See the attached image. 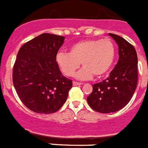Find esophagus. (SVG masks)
I'll use <instances>...</instances> for the list:
<instances>
[{
    "label": "esophagus",
    "instance_id": "obj_1",
    "mask_svg": "<svg viewBox=\"0 0 148 148\" xmlns=\"http://www.w3.org/2000/svg\"><path fill=\"white\" fill-rule=\"evenodd\" d=\"M82 84L79 83V82H75V81H73V86H78V85H81Z\"/></svg>",
    "mask_w": 148,
    "mask_h": 148
}]
</instances>
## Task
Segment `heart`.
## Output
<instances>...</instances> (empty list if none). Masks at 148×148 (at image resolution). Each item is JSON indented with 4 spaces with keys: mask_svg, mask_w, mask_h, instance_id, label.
<instances>
[{
    "mask_svg": "<svg viewBox=\"0 0 148 148\" xmlns=\"http://www.w3.org/2000/svg\"><path fill=\"white\" fill-rule=\"evenodd\" d=\"M115 55L116 47L111 39H88L73 44L69 53H58L56 61L63 74L66 76H72L82 62L84 67L75 76L80 80H87L93 75L99 78L108 73Z\"/></svg>",
    "mask_w": 148,
    "mask_h": 148,
    "instance_id": "obj_1",
    "label": "heart"
}]
</instances>
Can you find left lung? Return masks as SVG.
I'll return each mask as SVG.
<instances>
[{
  "mask_svg": "<svg viewBox=\"0 0 148 148\" xmlns=\"http://www.w3.org/2000/svg\"><path fill=\"white\" fill-rule=\"evenodd\" d=\"M119 46V61L108 78L94 84L87 98L88 104L101 113H114L125 108L131 99L138 82V58L131 44L109 33Z\"/></svg>",
  "mask_w": 148,
  "mask_h": 148,
  "instance_id": "8db88e82",
  "label": "left lung"
}]
</instances>
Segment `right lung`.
<instances>
[{
    "mask_svg": "<svg viewBox=\"0 0 148 148\" xmlns=\"http://www.w3.org/2000/svg\"><path fill=\"white\" fill-rule=\"evenodd\" d=\"M64 37L43 33L18 51L12 82L23 104L37 113H56L63 106L73 82L61 74L56 61Z\"/></svg>",
    "mask_w": 148,
    "mask_h": 148,
    "instance_id": "right-lung-1",
    "label": "right lung"
}]
</instances>
